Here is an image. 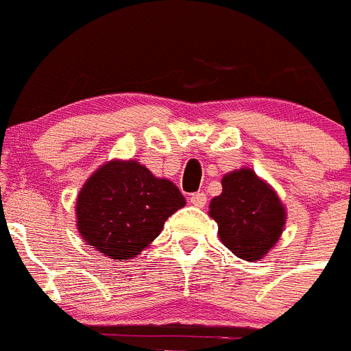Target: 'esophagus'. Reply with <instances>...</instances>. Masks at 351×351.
Segmentation results:
<instances>
[{
	"instance_id": "1",
	"label": "esophagus",
	"mask_w": 351,
	"mask_h": 351,
	"mask_svg": "<svg viewBox=\"0 0 351 351\" xmlns=\"http://www.w3.org/2000/svg\"><path fill=\"white\" fill-rule=\"evenodd\" d=\"M190 202L197 208H204L206 202H208V197H206L204 191H197V193H191L190 195Z\"/></svg>"
}]
</instances>
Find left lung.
Listing matches in <instances>:
<instances>
[{"label": "left lung", "instance_id": "obj_1", "mask_svg": "<svg viewBox=\"0 0 351 351\" xmlns=\"http://www.w3.org/2000/svg\"><path fill=\"white\" fill-rule=\"evenodd\" d=\"M209 215L218 223L221 243L245 261L261 259L277 243L286 221L277 193L250 169L221 179V193L211 200Z\"/></svg>", "mask_w": 351, "mask_h": 351}]
</instances>
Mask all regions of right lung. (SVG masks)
<instances>
[{
    "mask_svg": "<svg viewBox=\"0 0 351 351\" xmlns=\"http://www.w3.org/2000/svg\"><path fill=\"white\" fill-rule=\"evenodd\" d=\"M186 204L179 188L138 161H110L85 182L76 202L77 230L112 259H131L158 238Z\"/></svg>",
    "mask_w": 351,
    "mask_h": 351,
    "instance_id": "right-lung-1",
    "label": "right lung"
}]
</instances>
